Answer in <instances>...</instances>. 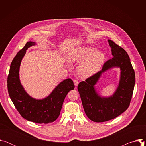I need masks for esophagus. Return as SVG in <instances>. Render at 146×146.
I'll return each instance as SVG.
<instances>
[{
  "mask_svg": "<svg viewBox=\"0 0 146 146\" xmlns=\"http://www.w3.org/2000/svg\"><path fill=\"white\" fill-rule=\"evenodd\" d=\"M73 82H74V86H75V87H76H76H77V86H78V84L79 81H78V80H74L73 81Z\"/></svg>",
  "mask_w": 146,
  "mask_h": 146,
  "instance_id": "34e87169",
  "label": "esophagus"
}]
</instances>
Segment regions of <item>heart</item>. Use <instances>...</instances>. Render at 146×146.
<instances>
[{
	"label": "heart",
	"instance_id": "obj_1",
	"mask_svg": "<svg viewBox=\"0 0 146 146\" xmlns=\"http://www.w3.org/2000/svg\"><path fill=\"white\" fill-rule=\"evenodd\" d=\"M71 60L80 63L77 71L82 77L87 78L97 73L102 66L105 56L100 51H94L93 48L83 47L75 51L70 57Z\"/></svg>",
	"mask_w": 146,
	"mask_h": 146
}]
</instances>
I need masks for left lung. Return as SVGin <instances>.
Wrapping results in <instances>:
<instances>
[{
	"instance_id": "8db88e82",
	"label": "left lung",
	"mask_w": 146,
	"mask_h": 146,
	"mask_svg": "<svg viewBox=\"0 0 146 146\" xmlns=\"http://www.w3.org/2000/svg\"><path fill=\"white\" fill-rule=\"evenodd\" d=\"M113 57L104 64L102 69L80 82L77 87L87 116L96 122H105L116 118L129 107L135 84V74L127 52L113 41L108 40ZM113 67L121 70L119 86L113 96L101 97L94 86L101 73Z\"/></svg>"
}]
</instances>
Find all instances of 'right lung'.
<instances>
[{
  "mask_svg": "<svg viewBox=\"0 0 146 146\" xmlns=\"http://www.w3.org/2000/svg\"><path fill=\"white\" fill-rule=\"evenodd\" d=\"M35 44L28 41L13 59L7 77V89L15 108L24 118L38 123H48L58 118L66 95L74 89V85L70 78L65 79L43 99H36L27 93L19 80V67L27 50Z\"/></svg>",
  "mask_w": 146,
  "mask_h": 146,
  "instance_id": "obj_1",
  "label": "right lung"
}]
</instances>
